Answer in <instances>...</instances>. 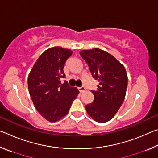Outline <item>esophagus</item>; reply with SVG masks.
Masks as SVG:
<instances>
[{"label":"esophagus","instance_id":"obj_1","mask_svg":"<svg viewBox=\"0 0 158 158\" xmlns=\"http://www.w3.org/2000/svg\"><path fill=\"white\" fill-rule=\"evenodd\" d=\"M85 90V88L84 86H81V87H79V90L80 93L84 92Z\"/></svg>","mask_w":158,"mask_h":158}]
</instances>
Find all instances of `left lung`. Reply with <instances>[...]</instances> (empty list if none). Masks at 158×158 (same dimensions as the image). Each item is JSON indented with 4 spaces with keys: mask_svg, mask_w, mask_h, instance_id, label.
Wrapping results in <instances>:
<instances>
[{
    "mask_svg": "<svg viewBox=\"0 0 158 158\" xmlns=\"http://www.w3.org/2000/svg\"><path fill=\"white\" fill-rule=\"evenodd\" d=\"M80 55L89 66L93 78L98 80L94 100L85 105L89 116L99 123L107 122L122 105L127 85L124 66L113 56L100 49L83 50Z\"/></svg>",
    "mask_w": 158,
    "mask_h": 158,
    "instance_id": "8db88e82",
    "label": "left lung"
}]
</instances>
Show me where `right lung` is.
I'll return each mask as SVG.
<instances>
[{"mask_svg": "<svg viewBox=\"0 0 158 158\" xmlns=\"http://www.w3.org/2000/svg\"><path fill=\"white\" fill-rule=\"evenodd\" d=\"M73 54L69 49L55 47L42 53L28 78L29 93L41 116L50 122L59 121L68 113L79 90L66 81L63 68Z\"/></svg>", "mask_w": 158, "mask_h": 158, "instance_id": "right-lung-1", "label": "right lung"}]
</instances>
